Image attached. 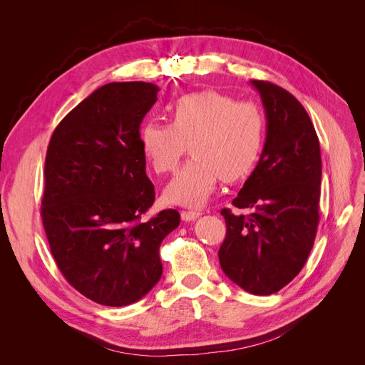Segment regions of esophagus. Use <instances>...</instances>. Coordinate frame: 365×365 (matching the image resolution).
I'll list each match as a JSON object with an SVG mask.
<instances>
[{"mask_svg": "<svg viewBox=\"0 0 365 365\" xmlns=\"http://www.w3.org/2000/svg\"><path fill=\"white\" fill-rule=\"evenodd\" d=\"M202 213L196 212V210H192V212H190V210H187V212L184 210V212H181V219L185 220V222H190V220H195L196 217H200Z\"/></svg>", "mask_w": 365, "mask_h": 365, "instance_id": "esophagus-1", "label": "esophagus"}]
</instances>
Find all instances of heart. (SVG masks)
<instances>
[{
	"mask_svg": "<svg viewBox=\"0 0 365 365\" xmlns=\"http://www.w3.org/2000/svg\"><path fill=\"white\" fill-rule=\"evenodd\" d=\"M264 141V115L252 102H236L219 91L178 98L170 108V125L149 120L140 130L141 149L152 169L169 173L187 150L192 158L164 190L173 204L202 205L219 178L236 182L251 172Z\"/></svg>",
	"mask_w": 365,
	"mask_h": 365,
	"instance_id": "1",
	"label": "heart"
}]
</instances>
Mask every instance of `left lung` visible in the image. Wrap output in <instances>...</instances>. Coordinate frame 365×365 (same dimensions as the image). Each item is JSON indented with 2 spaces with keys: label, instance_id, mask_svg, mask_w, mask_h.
Masks as SVG:
<instances>
[{
  "label": "left lung",
  "instance_id": "obj_1",
  "mask_svg": "<svg viewBox=\"0 0 365 365\" xmlns=\"http://www.w3.org/2000/svg\"><path fill=\"white\" fill-rule=\"evenodd\" d=\"M267 115V141L260 160L233 205L224 208L227 236L219 248L220 268L242 289L271 295L302 271L319 222L322 153L306 109L283 88L251 81Z\"/></svg>",
  "mask_w": 365,
  "mask_h": 365
}]
</instances>
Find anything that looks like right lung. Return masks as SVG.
Listing matches in <instances>:
<instances>
[{
  "mask_svg": "<svg viewBox=\"0 0 365 365\" xmlns=\"http://www.w3.org/2000/svg\"><path fill=\"white\" fill-rule=\"evenodd\" d=\"M160 88L113 82L54 129L43 169L42 224L63 277L90 300L128 306L163 274L160 245L180 225L176 210L143 220L155 201L140 125Z\"/></svg>",
  "mask_w": 365,
  "mask_h": 365,
  "instance_id": "obj_1",
  "label": "right lung"
}]
</instances>
